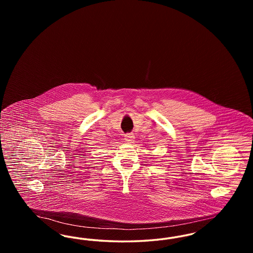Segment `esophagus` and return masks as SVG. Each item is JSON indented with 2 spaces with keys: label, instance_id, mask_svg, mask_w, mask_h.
Segmentation results:
<instances>
[{
  "label": "esophagus",
  "instance_id": "obj_1",
  "mask_svg": "<svg viewBox=\"0 0 253 253\" xmlns=\"http://www.w3.org/2000/svg\"><path fill=\"white\" fill-rule=\"evenodd\" d=\"M124 140H125V142H127V143H132V141L134 140V135H133V133H132V132L126 133V134L124 135Z\"/></svg>",
  "mask_w": 253,
  "mask_h": 253
}]
</instances>
